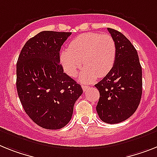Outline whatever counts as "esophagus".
I'll list each match as a JSON object with an SVG mask.
<instances>
[{
  "mask_svg": "<svg viewBox=\"0 0 157 157\" xmlns=\"http://www.w3.org/2000/svg\"><path fill=\"white\" fill-rule=\"evenodd\" d=\"M82 89L84 91H86L89 89V86H86V85H82Z\"/></svg>",
  "mask_w": 157,
  "mask_h": 157,
  "instance_id": "1",
  "label": "esophagus"
}]
</instances>
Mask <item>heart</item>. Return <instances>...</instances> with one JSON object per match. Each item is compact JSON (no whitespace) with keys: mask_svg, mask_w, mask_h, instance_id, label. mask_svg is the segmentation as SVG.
<instances>
[{"mask_svg":"<svg viewBox=\"0 0 157 157\" xmlns=\"http://www.w3.org/2000/svg\"><path fill=\"white\" fill-rule=\"evenodd\" d=\"M117 57V46L110 35L85 33L69 43L61 52L60 63L69 76H76L81 64L85 65L81 74L82 82L91 83L97 76L104 77L112 70Z\"/></svg>","mask_w":157,"mask_h":157,"instance_id":"heart-1","label":"heart"}]
</instances>
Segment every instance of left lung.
I'll use <instances>...</instances> for the list:
<instances>
[{
	"label": "left lung",
	"mask_w": 157,
	"mask_h": 157,
	"mask_svg": "<svg viewBox=\"0 0 157 157\" xmlns=\"http://www.w3.org/2000/svg\"><path fill=\"white\" fill-rule=\"evenodd\" d=\"M117 46L112 70L95 85L100 92L97 112L100 119L117 124L129 118L139 106L142 95V68L134 46L124 35L108 28Z\"/></svg>",
	"instance_id": "1"
}]
</instances>
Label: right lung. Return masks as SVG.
<instances>
[{"mask_svg": "<svg viewBox=\"0 0 157 157\" xmlns=\"http://www.w3.org/2000/svg\"><path fill=\"white\" fill-rule=\"evenodd\" d=\"M71 33L43 31L30 38L17 63V90L27 115L46 129L70 121L81 85L64 72L60 50Z\"/></svg>", "mask_w": 157, "mask_h": 157, "instance_id": "1", "label": "right lung"}]
</instances>
